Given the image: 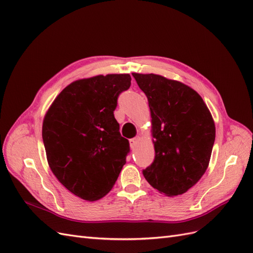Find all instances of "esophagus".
Masks as SVG:
<instances>
[{
    "label": "esophagus",
    "instance_id": "1",
    "mask_svg": "<svg viewBox=\"0 0 253 253\" xmlns=\"http://www.w3.org/2000/svg\"><path fill=\"white\" fill-rule=\"evenodd\" d=\"M138 140H139L138 136H136V137H134V138L129 139V145H131L132 149H134L136 147V144H137V142H138Z\"/></svg>",
    "mask_w": 253,
    "mask_h": 253
}]
</instances>
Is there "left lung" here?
<instances>
[{
	"label": "left lung",
	"mask_w": 253,
	"mask_h": 253,
	"mask_svg": "<svg viewBox=\"0 0 253 253\" xmlns=\"http://www.w3.org/2000/svg\"><path fill=\"white\" fill-rule=\"evenodd\" d=\"M148 98L155 158L143 170L159 193L177 196L202 178L210 163L215 125L200 94L156 74L132 73Z\"/></svg>",
	"instance_id": "left-lung-1"
}]
</instances>
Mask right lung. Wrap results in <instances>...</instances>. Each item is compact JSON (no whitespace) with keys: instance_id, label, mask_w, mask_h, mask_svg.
Segmentation results:
<instances>
[{"instance_id":"1","label":"right lung","mask_w":253,"mask_h":253,"mask_svg":"<svg viewBox=\"0 0 253 253\" xmlns=\"http://www.w3.org/2000/svg\"><path fill=\"white\" fill-rule=\"evenodd\" d=\"M128 74L98 75L72 82L45 114L42 137L57 179L84 201L95 202L116 182L129 151L114 111Z\"/></svg>"}]
</instances>
